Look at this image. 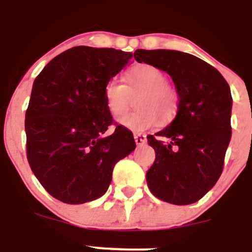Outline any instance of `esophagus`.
Here are the masks:
<instances>
[{"instance_id": "1", "label": "esophagus", "mask_w": 252, "mask_h": 252, "mask_svg": "<svg viewBox=\"0 0 252 252\" xmlns=\"http://www.w3.org/2000/svg\"><path fill=\"white\" fill-rule=\"evenodd\" d=\"M134 140H135V143H137V146L140 147V146H143V144H146L147 135L138 133V134H134Z\"/></svg>"}]
</instances>
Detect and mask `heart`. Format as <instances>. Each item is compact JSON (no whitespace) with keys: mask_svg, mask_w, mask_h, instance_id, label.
<instances>
[{"mask_svg":"<svg viewBox=\"0 0 252 252\" xmlns=\"http://www.w3.org/2000/svg\"><path fill=\"white\" fill-rule=\"evenodd\" d=\"M126 87L115 80L105 84L104 103L113 117H121L130 107L131 96L135 94L137 109L124 115L119 123L131 131H146L168 123L178 110L180 96L168 83L165 72L151 64H137L124 74Z\"/></svg>","mask_w":252,"mask_h":252,"instance_id":"1","label":"heart"}]
</instances>
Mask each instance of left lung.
<instances>
[{"instance_id":"left-lung-1","label":"left lung","mask_w":252,"mask_h":252,"mask_svg":"<svg viewBox=\"0 0 252 252\" xmlns=\"http://www.w3.org/2000/svg\"><path fill=\"white\" fill-rule=\"evenodd\" d=\"M134 58L167 72L180 96L173 122L157 137H147L156 152L147 185L164 202L191 205L216 185L223 169L231 139L230 87L219 70L191 54L139 49Z\"/></svg>"}]
</instances>
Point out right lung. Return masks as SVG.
Here are the masks:
<instances>
[{"instance_id":"add662e5","label":"right lung","mask_w":252,"mask_h":252,"mask_svg":"<svg viewBox=\"0 0 252 252\" xmlns=\"http://www.w3.org/2000/svg\"><path fill=\"white\" fill-rule=\"evenodd\" d=\"M131 58L122 50L75 46L33 81L25 115L27 160L61 202L80 205L103 196L115 163L135 149L133 133L114 123L103 96L105 84ZM110 125L116 129L108 136Z\"/></svg>"}]
</instances>
